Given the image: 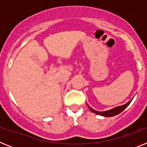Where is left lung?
<instances>
[{"instance_id": "1", "label": "left lung", "mask_w": 147, "mask_h": 147, "mask_svg": "<svg viewBox=\"0 0 147 147\" xmlns=\"http://www.w3.org/2000/svg\"><path fill=\"white\" fill-rule=\"evenodd\" d=\"M132 98L130 100V101H129V102H127V103H126L125 105H121V106H117V107H114V108H113V109H110V110H106V111H97V110L91 108V107H90L88 105V107L90 108V110H91L92 112L94 113H96V114H97V115H102V116H104V117H112V116H115V115L121 113L123 110H125V109L128 107V105L130 104V102H132Z\"/></svg>"}]
</instances>
